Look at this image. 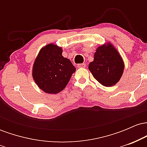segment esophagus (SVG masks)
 Returning a JSON list of instances; mask_svg holds the SVG:
<instances>
[{
    "label": "esophagus",
    "mask_w": 147,
    "mask_h": 147,
    "mask_svg": "<svg viewBox=\"0 0 147 147\" xmlns=\"http://www.w3.org/2000/svg\"><path fill=\"white\" fill-rule=\"evenodd\" d=\"M86 66V65L85 63H80V64H78V65H77V68H85Z\"/></svg>",
    "instance_id": "34e87169"
}]
</instances>
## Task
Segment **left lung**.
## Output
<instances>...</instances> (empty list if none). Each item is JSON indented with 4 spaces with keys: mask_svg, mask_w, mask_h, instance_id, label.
Segmentation results:
<instances>
[{
    "mask_svg": "<svg viewBox=\"0 0 147 147\" xmlns=\"http://www.w3.org/2000/svg\"><path fill=\"white\" fill-rule=\"evenodd\" d=\"M124 64L120 55L111 43L99 46L94 55L88 69L94 78L106 87L112 86L120 79Z\"/></svg>",
    "mask_w": 147,
    "mask_h": 147,
    "instance_id": "1",
    "label": "left lung"
}]
</instances>
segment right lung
<instances>
[{"mask_svg": "<svg viewBox=\"0 0 147 147\" xmlns=\"http://www.w3.org/2000/svg\"><path fill=\"white\" fill-rule=\"evenodd\" d=\"M62 48L48 44L40 50L32 68V77L38 86L48 94H57L65 88L75 67L62 56Z\"/></svg>", "mask_w": 147, "mask_h": 147, "instance_id": "right-lung-1", "label": "right lung"}]
</instances>
